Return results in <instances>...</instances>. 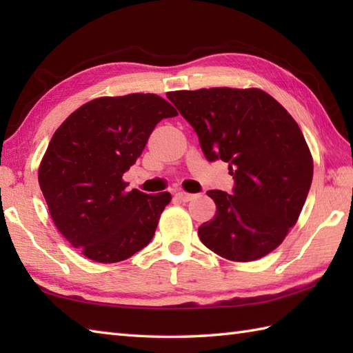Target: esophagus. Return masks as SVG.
I'll list each match as a JSON object with an SVG mask.
<instances>
[{
	"mask_svg": "<svg viewBox=\"0 0 353 353\" xmlns=\"http://www.w3.org/2000/svg\"><path fill=\"white\" fill-rule=\"evenodd\" d=\"M192 197H194V194H190V192H183V191L176 192V199H179L181 201H190V200H192Z\"/></svg>",
	"mask_w": 353,
	"mask_h": 353,
	"instance_id": "34e87169",
	"label": "esophagus"
}]
</instances>
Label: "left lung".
Returning <instances> with one entry per match:
<instances>
[{
    "instance_id": "left-lung-1",
    "label": "left lung",
    "mask_w": 353,
    "mask_h": 353,
    "mask_svg": "<svg viewBox=\"0 0 353 353\" xmlns=\"http://www.w3.org/2000/svg\"><path fill=\"white\" fill-rule=\"evenodd\" d=\"M168 99L196 130L208 161L229 162L234 194L208 191L216 212L199 228L209 250L235 262L279 247L302 212L314 162L301 127L258 88L174 91Z\"/></svg>"
}]
</instances>
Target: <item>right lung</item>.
I'll list each match as a JSON object with an SVG mask.
<instances>
[{"label": "right lung", "instance_id": "1", "mask_svg": "<svg viewBox=\"0 0 353 353\" xmlns=\"http://www.w3.org/2000/svg\"><path fill=\"white\" fill-rule=\"evenodd\" d=\"M177 110L156 94L100 97L52 134L37 179L52 223L88 259L114 264L152 241L170 192L125 191L123 174Z\"/></svg>", "mask_w": 353, "mask_h": 353}]
</instances>
